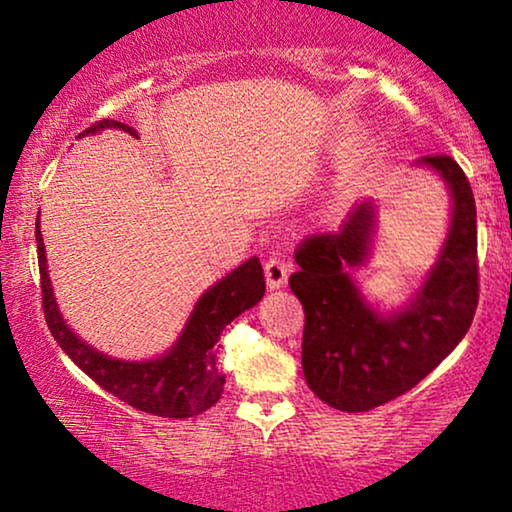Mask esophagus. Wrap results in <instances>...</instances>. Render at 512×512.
<instances>
[{
    "label": "esophagus",
    "instance_id": "34e87169",
    "mask_svg": "<svg viewBox=\"0 0 512 512\" xmlns=\"http://www.w3.org/2000/svg\"><path fill=\"white\" fill-rule=\"evenodd\" d=\"M286 279H289V263L282 256H270L265 261V282L270 289H279L286 284Z\"/></svg>",
    "mask_w": 512,
    "mask_h": 512
}]
</instances>
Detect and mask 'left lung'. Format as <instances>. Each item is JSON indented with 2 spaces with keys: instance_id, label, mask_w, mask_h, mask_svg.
<instances>
[{
  "instance_id": "left-lung-1",
  "label": "left lung",
  "mask_w": 512,
  "mask_h": 512,
  "mask_svg": "<svg viewBox=\"0 0 512 512\" xmlns=\"http://www.w3.org/2000/svg\"><path fill=\"white\" fill-rule=\"evenodd\" d=\"M450 186L454 214L447 242L422 291L403 312L380 317L363 303L347 270L368 254L373 207L363 202L335 233L307 235L296 249L291 291L303 303V373L321 401L368 412L417 387L471 328L480 296L475 198L457 160H419Z\"/></svg>"
}]
</instances>
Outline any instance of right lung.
I'll use <instances>...</instances> for the list:
<instances>
[{
  "label": "right lung",
  "instance_id": "right-lung-1",
  "mask_svg": "<svg viewBox=\"0 0 512 512\" xmlns=\"http://www.w3.org/2000/svg\"><path fill=\"white\" fill-rule=\"evenodd\" d=\"M102 128H118L135 137L137 132L130 125L102 118L83 130L81 135L97 132ZM37 256L41 275V307L48 331L69 359L95 380L104 391L121 398L132 408L149 412L156 417L186 419L219 403L223 394L226 375L219 366V340L223 328L244 310L254 307L265 293L263 265L258 258H249L240 268H235L221 282H216L205 296L198 300L188 324L177 345L156 361H118L104 356L76 338L60 317L55 305L51 279L46 270L44 240L37 221Z\"/></svg>",
  "mask_w": 512,
  "mask_h": 512
}]
</instances>
